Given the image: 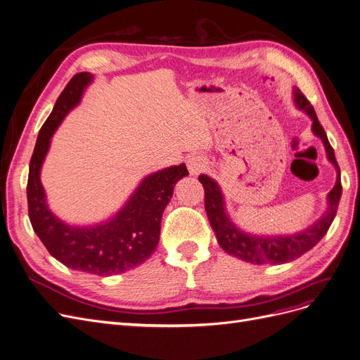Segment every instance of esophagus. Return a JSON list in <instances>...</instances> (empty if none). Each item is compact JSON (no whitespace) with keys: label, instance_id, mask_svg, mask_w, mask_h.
<instances>
[{"label":"esophagus","instance_id":"esophagus-1","mask_svg":"<svg viewBox=\"0 0 360 360\" xmlns=\"http://www.w3.org/2000/svg\"><path fill=\"white\" fill-rule=\"evenodd\" d=\"M187 168H189L191 176H198L208 168V162L200 155H193L189 158V161H187Z\"/></svg>","mask_w":360,"mask_h":360}]
</instances>
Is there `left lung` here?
I'll use <instances>...</instances> for the list:
<instances>
[{"label": "left lung", "mask_w": 360, "mask_h": 360, "mask_svg": "<svg viewBox=\"0 0 360 360\" xmlns=\"http://www.w3.org/2000/svg\"><path fill=\"white\" fill-rule=\"evenodd\" d=\"M295 99L296 104L300 110L307 112L314 120L312 130L316 136L322 139L325 149H327L328 160L337 168V183L334 189L328 195L330 208L315 226L307 229L306 231L296 234V236H287V237H256L249 236L240 230H237L233 222L229 219L224 211V200L218 184L210 179L208 176H199V181L202 183L205 189V210H207L208 219L212 226V230L217 236V240L219 246L224 249L227 253L236 256V258L242 259L249 264L264 265V264H284L295 261L299 256L312 249L321 238L328 231L333 219L335 218L338 202L341 198V179H340V167L337 164L334 149L328 142L327 133L321 126L316 112L300 89H295Z\"/></svg>", "instance_id": "obj_1"}]
</instances>
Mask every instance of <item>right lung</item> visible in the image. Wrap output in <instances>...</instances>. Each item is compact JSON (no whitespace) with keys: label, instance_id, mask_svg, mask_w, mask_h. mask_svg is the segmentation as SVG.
Returning <instances> with one entry per match:
<instances>
[{"label":"right lung","instance_id":"add662e5","mask_svg":"<svg viewBox=\"0 0 360 360\" xmlns=\"http://www.w3.org/2000/svg\"><path fill=\"white\" fill-rule=\"evenodd\" d=\"M91 80V73L75 75L39 130L29 164L27 211L33 230L57 261L72 269L111 276L138 266L150 258L160 242L162 212L173 196L176 183L189 174V171L181 164L150 174L133 193L126 207L107 224L77 229L54 217L45 203L39 180L41 165L51 136L64 115L80 101L84 86Z\"/></svg>","mask_w":360,"mask_h":360}]
</instances>
